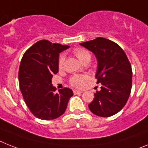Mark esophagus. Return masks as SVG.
Masks as SVG:
<instances>
[{
    "label": "esophagus",
    "mask_w": 148,
    "mask_h": 148,
    "mask_svg": "<svg viewBox=\"0 0 148 148\" xmlns=\"http://www.w3.org/2000/svg\"><path fill=\"white\" fill-rule=\"evenodd\" d=\"M81 93L82 92L80 91V90H76V89L74 90V94H75V95H76V94H81Z\"/></svg>",
    "instance_id": "obj_1"
}]
</instances>
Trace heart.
<instances>
[{"instance_id":"heart-1","label":"heart","mask_w":148,"mask_h":148,"mask_svg":"<svg viewBox=\"0 0 148 148\" xmlns=\"http://www.w3.org/2000/svg\"><path fill=\"white\" fill-rule=\"evenodd\" d=\"M74 55L77 57V59L81 62L82 63L84 62L88 59H91L90 53L88 52L86 49L84 48H77L74 50ZM64 56H61L59 59V68L62 69L64 66ZM88 77L86 75H74L70 79L71 85L73 86L74 87L76 88H82L84 87L85 85L86 82L87 81Z\"/></svg>"}]
</instances>
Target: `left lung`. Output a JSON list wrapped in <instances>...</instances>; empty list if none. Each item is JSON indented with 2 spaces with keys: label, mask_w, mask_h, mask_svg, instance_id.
Listing matches in <instances>:
<instances>
[{
  "label": "left lung",
  "mask_w": 148,
  "mask_h": 148,
  "mask_svg": "<svg viewBox=\"0 0 148 148\" xmlns=\"http://www.w3.org/2000/svg\"><path fill=\"white\" fill-rule=\"evenodd\" d=\"M95 54L98 61L95 78L101 90L89 105V110L103 117L113 116L125 106L132 89V71L123 49L104 38L80 43Z\"/></svg>",
  "instance_id": "1"
}]
</instances>
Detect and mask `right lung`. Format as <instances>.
<instances>
[{"label": "right lung", "instance_id": "right-lung-1", "mask_svg": "<svg viewBox=\"0 0 148 148\" xmlns=\"http://www.w3.org/2000/svg\"><path fill=\"white\" fill-rule=\"evenodd\" d=\"M69 46L41 40L24 53L18 70L19 88L34 116L44 120L56 119L64 113L73 91L53 86L52 77L59 71V56Z\"/></svg>", "mask_w": 148, "mask_h": 148}]
</instances>
